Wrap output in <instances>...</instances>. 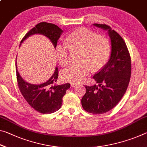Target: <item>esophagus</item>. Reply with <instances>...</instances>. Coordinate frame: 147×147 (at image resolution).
<instances>
[{
  "label": "esophagus",
  "mask_w": 147,
  "mask_h": 147,
  "mask_svg": "<svg viewBox=\"0 0 147 147\" xmlns=\"http://www.w3.org/2000/svg\"><path fill=\"white\" fill-rule=\"evenodd\" d=\"M71 86L72 87H75V86H78V84L76 83H74V82H71Z\"/></svg>",
  "instance_id": "34e87169"
}]
</instances>
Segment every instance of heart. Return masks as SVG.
Listing matches in <instances>:
<instances>
[{
    "label": "heart",
    "instance_id": "1",
    "mask_svg": "<svg viewBox=\"0 0 147 147\" xmlns=\"http://www.w3.org/2000/svg\"><path fill=\"white\" fill-rule=\"evenodd\" d=\"M111 43L103 35H97L86 28H79L67 36L66 44L58 45L56 55L59 63L67 65L71 52H80L78 64L65 69L61 78L66 82L78 83L83 81L91 71H96L105 66L111 54Z\"/></svg>",
    "mask_w": 147,
    "mask_h": 147
}]
</instances>
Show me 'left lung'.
I'll return each mask as SVG.
<instances>
[{
    "label": "left lung",
    "instance_id": "obj_1",
    "mask_svg": "<svg viewBox=\"0 0 147 147\" xmlns=\"http://www.w3.org/2000/svg\"><path fill=\"white\" fill-rule=\"evenodd\" d=\"M94 25L108 31L111 54L109 61L93 76L98 86H84L86 92L81 103L88 113L101 115L113 109L124 96L131 77V64L122 37L109 25L99 23Z\"/></svg>",
    "mask_w": 147,
    "mask_h": 147
}]
</instances>
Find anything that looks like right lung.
<instances>
[{
	"mask_svg": "<svg viewBox=\"0 0 147 147\" xmlns=\"http://www.w3.org/2000/svg\"><path fill=\"white\" fill-rule=\"evenodd\" d=\"M62 32V30L56 25L40 22L25 34L21 43L32 34H41L48 37L54 47L56 48L57 40ZM16 69L18 88L25 101L32 108L42 114L53 113L61 108L63 97L66 91L71 87V85L69 83L62 85L55 84L59 72L57 67L55 68L54 73L51 78L46 82L40 84H32L27 82L20 75L16 63Z\"/></svg>",
	"mask_w": 147,
	"mask_h": 147,
	"instance_id": "right-lung-1",
	"label": "right lung"
}]
</instances>
